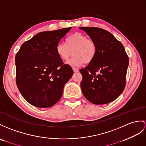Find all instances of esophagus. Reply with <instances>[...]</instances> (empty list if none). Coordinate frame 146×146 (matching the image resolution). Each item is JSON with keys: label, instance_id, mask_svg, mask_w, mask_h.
<instances>
[{"label": "esophagus", "instance_id": "1", "mask_svg": "<svg viewBox=\"0 0 146 146\" xmlns=\"http://www.w3.org/2000/svg\"><path fill=\"white\" fill-rule=\"evenodd\" d=\"M72 69H73V70H74V72H79V69H77L76 67H72Z\"/></svg>", "mask_w": 146, "mask_h": 146}]
</instances>
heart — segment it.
<instances>
[{
    "mask_svg": "<svg viewBox=\"0 0 146 146\" xmlns=\"http://www.w3.org/2000/svg\"><path fill=\"white\" fill-rule=\"evenodd\" d=\"M56 53L62 61H67L72 52L74 56L67 62L69 65L80 66L93 61L97 53L94 41L82 33H75L66 39V44L59 42L56 46Z\"/></svg>",
    "mask_w": 146,
    "mask_h": 146,
    "instance_id": "obj_1",
    "label": "heart"
}]
</instances>
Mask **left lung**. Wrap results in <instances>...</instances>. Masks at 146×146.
<instances>
[{"label":"left lung","instance_id":"left-lung-1","mask_svg":"<svg viewBox=\"0 0 146 146\" xmlns=\"http://www.w3.org/2000/svg\"><path fill=\"white\" fill-rule=\"evenodd\" d=\"M79 28L86 32L97 48L93 61L80 69L82 92L92 104H109L124 89L129 58L121 42L109 31L97 27Z\"/></svg>","mask_w":146,"mask_h":146}]
</instances>
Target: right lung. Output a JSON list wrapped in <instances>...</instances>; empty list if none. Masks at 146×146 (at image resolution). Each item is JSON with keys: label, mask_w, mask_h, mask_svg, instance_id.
I'll list each match as a JSON object with an SVG mask.
<instances>
[{"label": "right lung", "mask_w": 146, "mask_h": 146, "mask_svg": "<svg viewBox=\"0 0 146 146\" xmlns=\"http://www.w3.org/2000/svg\"><path fill=\"white\" fill-rule=\"evenodd\" d=\"M71 28L39 33L25 42L17 53V85L31 105L49 108L61 98L74 72L69 65L64 64L56 48Z\"/></svg>", "instance_id": "obj_1"}]
</instances>
